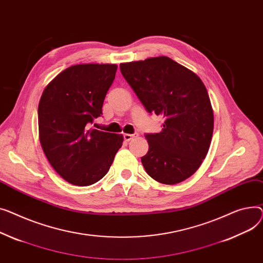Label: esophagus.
<instances>
[{
  "label": "esophagus",
  "instance_id": "esophagus-1",
  "mask_svg": "<svg viewBox=\"0 0 263 263\" xmlns=\"http://www.w3.org/2000/svg\"><path fill=\"white\" fill-rule=\"evenodd\" d=\"M138 136V134H133V135H130V134H124L123 135V138H124V140L126 141V142H128V141H130L133 138H135V137H137Z\"/></svg>",
  "mask_w": 263,
  "mask_h": 263
}]
</instances>
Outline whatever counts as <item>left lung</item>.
Segmentation results:
<instances>
[{"label":"left lung","instance_id":"8db88e82","mask_svg":"<svg viewBox=\"0 0 263 263\" xmlns=\"http://www.w3.org/2000/svg\"><path fill=\"white\" fill-rule=\"evenodd\" d=\"M120 70L146 111L164 120L160 133L145 134L148 152L141 161L146 173L165 184L189 178L205 159L213 133L205 85L165 56L121 64Z\"/></svg>","mask_w":263,"mask_h":263}]
</instances>
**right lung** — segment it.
Returning <instances> with one entry per match:
<instances>
[{
    "mask_svg": "<svg viewBox=\"0 0 263 263\" xmlns=\"http://www.w3.org/2000/svg\"><path fill=\"white\" fill-rule=\"evenodd\" d=\"M116 65H76L45 87L38 106L39 138L55 171L75 186L102 179L122 146L121 135L88 129L102 107Z\"/></svg>",
    "mask_w": 263,
    "mask_h": 263,
    "instance_id": "add662e5",
    "label": "right lung"
}]
</instances>
